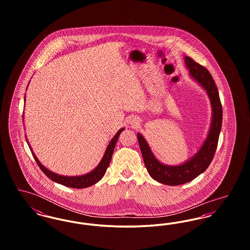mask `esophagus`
<instances>
[{"mask_svg":"<svg viewBox=\"0 0 250 250\" xmlns=\"http://www.w3.org/2000/svg\"><path fill=\"white\" fill-rule=\"evenodd\" d=\"M138 123H139V122H138V121H137L136 119H134L133 121H132V122H131V124H132L133 125H138Z\"/></svg>","mask_w":250,"mask_h":250,"instance_id":"34e87169","label":"esophagus"}]
</instances>
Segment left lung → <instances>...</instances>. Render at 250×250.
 I'll use <instances>...</instances> for the list:
<instances>
[{
  "instance_id": "obj_1",
  "label": "left lung",
  "mask_w": 250,
  "mask_h": 250,
  "mask_svg": "<svg viewBox=\"0 0 250 250\" xmlns=\"http://www.w3.org/2000/svg\"><path fill=\"white\" fill-rule=\"evenodd\" d=\"M185 62L191 77L206 91L212 105L213 116L211 127L201 149L186 163L178 166H167L160 163L155 158L145 139L138 133V141L147 171L155 181L167 186L186 184L205 171L214 158L222 125V105L212 75L204 66L196 62L190 57L186 56Z\"/></svg>"
}]
</instances>
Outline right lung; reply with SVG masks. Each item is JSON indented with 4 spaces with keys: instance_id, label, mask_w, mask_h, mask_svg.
Listing matches in <instances>:
<instances>
[{
    "instance_id": "1",
    "label": "right lung",
    "mask_w": 250,
    "mask_h": 250,
    "mask_svg": "<svg viewBox=\"0 0 250 250\" xmlns=\"http://www.w3.org/2000/svg\"><path fill=\"white\" fill-rule=\"evenodd\" d=\"M24 100H25V96H24ZM124 129L125 128H121L116 133V135L112 138L110 143H108L107 150H106V152L104 154L103 158L101 159L100 163L98 164V166L96 167L95 169L92 170L91 172H89V173H87L85 175H82V176H62V175H59L57 173H54V172L48 170L47 167H45L39 162V160L37 159L36 155L33 153V150H32L31 146H29V147H30V150L32 151V154H33L35 159H36L37 165L39 166V167L41 168V170L50 180H52L55 183L61 184L62 186L72 188H85L91 187V186L96 184L98 181H100L102 179V177L104 176V174L106 173V170H107V167L109 165V162L111 160V156H112L114 148H115V144H116L117 141H118L120 134L122 133V131L124 130ZM27 143H28V142H27ZM28 145H29V143H28Z\"/></svg>"
}]
</instances>
